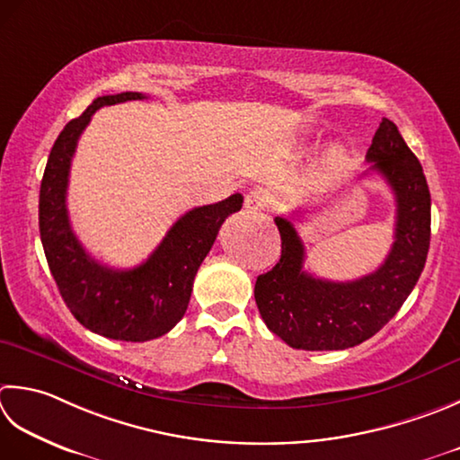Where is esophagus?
Returning a JSON list of instances; mask_svg holds the SVG:
<instances>
[{
    "mask_svg": "<svg viewBox=\"0 0 460 460\" xmlns=\"http://www.w3.org/2000/svg\"><path fill=\"white\" fill-rule=\"evenodd\" d=\"M267 203H269V199H267L263 189H251V191L245 195V209L247 211L265 209Z\"/></svg>",
    "mask_w": 460,
    "mask_h": 460,
    "instance_id": "esophagus-1",
    "label": "esophagus"
}]
</instances>
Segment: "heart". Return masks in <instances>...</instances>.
<instances>
[{
    "label": "heart",
    "mask_w": 460,
    "mask_h": 460,
    "mask_svg": "<svg viewBox=\"0 0 460 460\" xmlns=\"http://www.w3.org/2000/svg\"><path fill=\"white\" fill-rule=\"evenodd\" d=\"M350 159L343 147H332L323 159V173L327 179L341 177L349 169Z\"/></svg>",
    "instance_id": "obj_1"
}]
</instances>
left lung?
<instances>
[{"label":"left lung","mask_w":460,"mask_h":460,"mask_svg":"<svg viewBox=\"0 0 460 460\" xmlns=\"http://www.w3.org/2000/svg\"><path fill=\"white\" fill-rule=\"evenodd\" d=\"M371 169L391 187L397 205L394 243L383 265L355 281H327L303 271L305 245L293 219L275 217L281 259L257 277L255 301L269 331L305 350H341L371 339L415 289L430 243V193L415 153L389 119L367 151Z\"/></svg>","instance_id":"1"}]
</instances>
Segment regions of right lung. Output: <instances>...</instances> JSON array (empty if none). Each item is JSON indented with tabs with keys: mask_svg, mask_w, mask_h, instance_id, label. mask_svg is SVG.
Returning a JSON list of instances; mask_svg holds the SVG:
<instances>
[{
	"mask_svg": "<svg viewBox=\"0 0 460 460\" xmlns=\"http://www.w3.org/2000/svg\"><path fill=\"white\" fill-rule=\"evenodd\" d=\"M146 99L137 92L97 97L71 119L49 153L40 189V235L49 271L71 314L85 329L115 341L157 339L173 329L187 311L193 279L209 253L223 221L237 213L243 195L195 207L179 217L146 263L111 269L87 253L67 215L69 167L92 115L105 105Z\"/></svg>",
	"mask_w": 460,
	"mask_h": 460,
	"instance_id": "1",
	"label": "right lung"
}]
</instances>
